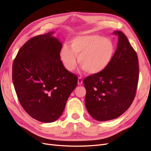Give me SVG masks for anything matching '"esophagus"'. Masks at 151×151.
<instances>
[{
  "instance_id": "esophagus-1",
  "label": "esophagus",
  "mask_w": 151,
  "mask_h": 151,
  "mask_svg": "<svg viewBox=\"0 0 151 151\" xmlns=\"http://www.w3.org/2000/svg\"><path fill=\"white\" fill-rule=\"evenodd\" d=\"M82 83H83V80L81 79V78H80V77H79L78 79V84L81 85H82Z\"/></svg>"
}]
</instances>
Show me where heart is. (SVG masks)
I'll return each mask as SVG.
<instances>
[{"instance_id": "1", "label": "heart", "mask_w": 151, "mask_h": 151, "mask_svg": "<svg viewBox=\"0 0 151 151\" xmlns=\"http://www.w3.org/2000/svg\"><path fill=\"white\" fill-rule=\"evenodd\" d=\"M69 48L64 46L59 57L69 71L75 70L78 58L80 66L89 75L104 71L113 61L114 45L111 40L99 35L77 36L69 42Z\"/></svg>"}]
</instances>
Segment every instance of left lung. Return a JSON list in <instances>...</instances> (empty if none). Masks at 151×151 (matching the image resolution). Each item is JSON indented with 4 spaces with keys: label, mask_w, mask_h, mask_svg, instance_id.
I'll return each mask as SVG.
<instances>
[{
    "label": "left lung",
    "mask_w": 151,
    "mask_h": 151,
    "mask_svg": "<svg viewBox=\"0 0 151 151\" xmlns=\"http://www.w3.org/2000/svg\"><path fill=\"white\" fill-rule=\"evenodd\" d=\"M113 61L106 70L83 80L85 106L97 121L113 119L123 114L134 100L139 76V60L135 50L121 31Z\"/></svg>",
    "instance_id": "8db88e82"
}]
</instances>
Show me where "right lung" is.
I'll use <instances>...</instances> for the list:
<instances>
[{"label": "right lung", "instance_id": "right-lung-1", "mask_svg": "<svg viewBox=\"0 0 151 151\" xmlns=\"http://www.w3.org/2000/svg\"><path fill=\"white\" fill-rule=\"evenodd\" d=\"M53 32L30 38L21 47L12 64V81L19 103L38 121L51 123L65 108L78 83L59 57L62 44Z\"/></svg>", "mask_w": 151, "mask_h": 151}]
</instances>
